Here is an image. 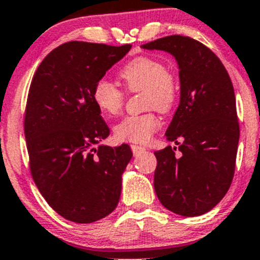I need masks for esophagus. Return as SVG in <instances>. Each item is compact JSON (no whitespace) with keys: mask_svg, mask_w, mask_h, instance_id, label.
<instances>
[{"mask_svg":"<svg viewBox=\"0 0 260 260\" xmlns=\"http://www.w3.org/2000/svg\"><path fill=\"white\" fill-rule=\"evenodd\" d=\"M131 148H132V152L135 155H138V154H141L142 152H144L145 148L144 147H141V145H131Z\"/></svg>","mask_w":260,"mask_h":260,"instance_id":"34e87169","label":"esophagus"}]
</instances>
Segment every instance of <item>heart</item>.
Listing matches in <instances>:
<instances>
[{
    "label": "heart",
    "mask_w": 260,
    "mask_h": 260,
    "mask_svg": "<svg viewBox=\"0 0 260 260\" xmlns=\"http://www.w3.org/2000/svg\"><path fill=\"white\" fill-rule=\"evenodd\" d=\"M119 78L128 92H143L147 110L169 112L178 99L175 79L161 61L149 56H138L125 64L119 71ZM95 105L106 116H117L124 105V92L107 80H100L92 90ZM160 125L153 112L139 116H127L113 128L118 142L145 143Z\"/></svg>",
    "instance_id": "obj_1"
}]
</instances>
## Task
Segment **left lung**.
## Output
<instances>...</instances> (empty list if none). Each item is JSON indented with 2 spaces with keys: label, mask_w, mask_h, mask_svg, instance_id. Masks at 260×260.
<instances>
[{
  "label": "left lung",
  "mask_w": 260,
  "mask_h": 260,
  "mask_svg": "<svg viewBox=\"0 0 260 260\" xmlns=\"http://www.w3.org/2000/svg\"><path fill=\"white\" fill-rule=\"evenodd\" d=\"M142 48L172 54L180 79V104L165 132L180 154L170 145L154 153L155 193L176 215H204L235 175L239 124L232 81L216 54L190 37H164Z\"/></svg>",
  "instance_id": "left-lung-1"
}]
</instances>
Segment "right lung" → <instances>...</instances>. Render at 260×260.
<instances>
[{
	"instance_id": "add662e5",
	"label": "right lung",
	"mask_w": 260,
	"mask_h": 260,
	"mask_svg": "<svg viewBox=\"0 0 260 260\" xmlns=\"http://www.w3.org/2000/svg\"><path fill=\"white\" fill-rule=\"evenodd\" d=\"M68 42L34 74L24 117L30 173L55 212L76 223L106 217L117 207L129 145L100 144L110 135L92 99L93 86L131 50Z\"/></svg>"
}]
</instances>
